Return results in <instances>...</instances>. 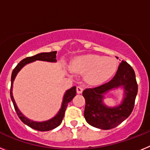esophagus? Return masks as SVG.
Masks as SVG:
<instances>
[{
    "instance_id": "1",
    "label": "esophagus",
    "mask_w": 150,
    "mask_h": 150,
    "mask_svg": "<svg viewBox=\"0 0 150 150\" xmlns=\"http://www.w3.org/2000/svg\"><path fill=\"white\" fill-rule=\"evenodd\" d=\"M83 91V88L81 86H78L76 87V92H77V94H81Z\"/></svg>"
}]
</instances>
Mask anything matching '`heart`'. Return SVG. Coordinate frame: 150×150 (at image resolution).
Segmentation results:
<instances>
[{"mask_svg": "<svg viewBox=\"0 0 150 150\" xmlns=\"http://www.w3.org/2000/svg\"><path fill=\"white\" fill-rule=\"evenodd\" d=\"M117 66V62L113 58L97 55L76 57L71 63V68L75 72H88L87 80L93 84L101 83L110 79L116 71Z\"/></svg>", "mask_w": 150, "mask_h": 150, "instance_id": "heart-1", "label": "heart"}]
</instances>
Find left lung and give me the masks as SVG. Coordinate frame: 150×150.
<instances>
[{
    "label": "left lung",
    "mask_w": 150,
    "mask_h": 150,
    "mask_svg": "<svg viewBox=\"0 0 150 150\" xmlns=\"http://www.w3.org/2000/svg\"><path fill=\"white\" fill-rule=\"evenodd\" d=\"M124 86L126 97L123 104L117 108H109L102 104L103 95L109 90ZM136 76L129 64L122 61L116 74L108 83L86 88L83 92L86 100L84 116L87 122L95 128L107 130L116 127L130 116L134 107L137 94Z\"/></svg>",
    "instance_id": "8db88e82"
}]
</instances>
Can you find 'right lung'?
<instances>
[{
    "label": "right lung",
    "mask_w": 150,
    "mask_h": 150,
    "mask_svg": "<svg viewBox=\"0 0 150 150\" xmlns=\"http://www.w3.org/2000/svg\"><path fill=\"white\" fill-rule=\"evenodd\" d=\"M36 60H40V61H46V62H56V52H43V53H40L38 55H35L34 56L31 57H27L26 59H24L23 60L21 61L19 63L16 65V67L13 69V73H12L11 76V87H10V98L13 101V106L15 108V110L16 112L17 115H18V118L20 119L21 121L25 125H27L28 126L30 127L31 128H34L35 130H38L40 132H46V131H50V130L54 129L56 127H58L59 125L62 123V120H63L64 116V112H65L66 108L67 107L69 102H71V100L74 98V97L76 95V86H74L71 88V89L67 90L66 91L65 95L64 96L63 103H62V108H61L60 111L59 113L52 120H48V121L43 122H33L29 120L26 117L23 116L21 113V112L18 110V107H17L16 102L14 100V98L13 97V93H12V86H13V80L15 79L17 73L20 71L23 66H25L26 64L30 63V62H34Z\"/></svg>",
    "instance_id": "1"
}]
</instances>
